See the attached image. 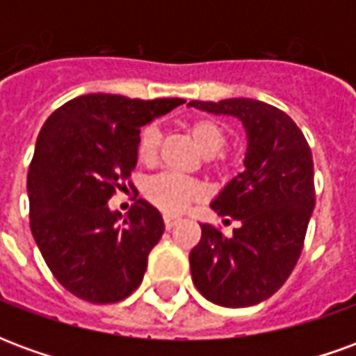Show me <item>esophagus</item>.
Wrapping results in <instances>:
<instances>
[{
	"label": "esophagus",
	"mask_w": 356,
	"mask_h": 356,
	"mask_svg": "<svg viewBox=\"0 0 356 356\" xmlns=\"http://www.w3.org/2000/svg\"><path fill=\"white\" fill-rule=\"evenodd\" d=\"M177 223L179 221L177 219H173V217H163V225H165V229H168V231H171V229H173Z\"/></svg>",
	"instance_id": "obj_1"
}]
</instances>
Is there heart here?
Wrapping results in <instances>:
<instances>
[{
    "instance_id": "b5f03b06",
    "label": "heart",
    "mask_w": 356,
    "mask_h": 356,
    "mask_svg": "<svg viewBox=\"0 0 356 356\" xmlns=\"http://www.w3.org/2000/svg\"><path fill=\"white\" fill-rule=\"evenodd\" d=\"M188 133L206 158L219 154L227 145V135H225L223 127L213 120H206V118L194 120L188 124ZM160 140H162V135L156 125H148L143 129L139 145H137V156L140 162L147 165L156 162ZM143 193L154 208L168 216H177L181 211H185L193 202L200 200L204 196V186L193 179L179 177L173 173H162V175L148 179Z\"/></svg>"
}]
</instances>
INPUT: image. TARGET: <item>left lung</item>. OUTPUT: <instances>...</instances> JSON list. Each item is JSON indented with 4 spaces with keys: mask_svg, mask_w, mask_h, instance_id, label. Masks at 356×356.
I'll return each mask as SVG.
<instances>
[{
    "mask_svg": "<svg viewBox=\"0 0 356 356\" xmlns=\"http://www.w3.org/2000/svg\"><path fill=\"white\" fill-rule=\"evenodd\" d=\"M188 106L232 116L246 131L244 170L211 200L238 221L232 236L204 223L191 250L196 290L221 307L257 305L286 282L303 248L314 209L313 154L286 112L255 99L191 101Z\"/></svg>",
    "mask_w": 356,
    "mask_h": 356,
    "instance_id": "obj_1",
    "label": "left lung"
}]
</instances>
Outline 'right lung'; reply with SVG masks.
<instances>
[{"label":"right lung","instance_id":"obj_1","mask_svg":"<svg viewBox=\"0 0 356 356\" xmlns=\"http://www.w3.org/2000/svg\"><path fill=\"white\" fill-rule=\"evenodd\" d=\"M183 102L81 95L43 124L28 170L30 229L53 276L76 298L116 303L143 282L162 216L139 198L122 221L108 200L137 165L140 127Z\"/></svg>","mask_w":356,"mask_h":356}]
</instances>
